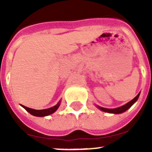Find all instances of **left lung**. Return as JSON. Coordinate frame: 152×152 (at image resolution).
<instances>
[{
  "mask_svg": "<svg viewBox=\"0 0 152 152\" xmlns=\"http://www.w3.org/2000/svg\"><path fill=\"white\" fill-rule=\"evenodd\" d=\"M139 96V94L134 98L133 100H132L131 101H129V103H127L126 104H125L124 106H122L120 107H118V108L116 109H107V108H103V107H98V108L101 110L102 111H104V112H107V113H122L125 112L128 109H129L133 105L135 102L137 101L138 100V98Z\"/></svg>",
  "mask_w": 152,
  "mask_h": 152,
  "instance_id": "1",
  "label": "left lung"
}]
</instances>
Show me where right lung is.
<instances>
[{
	"instance_id": "right-lung-1",
	"label": "right lung",
	"mask_w": 152,
	"mask_h": 152,
	"mask_svg": "<svg viewBox=\"0 0 152 152\" xmlns=\"http://www.w3.org/2000/svg\"><path fill=\"white\" fill-rule=\"evenodd\" d=\"M59 105H60V103H58L57 105L54 106L53 107H51V108H49V109H45V110H34V109L29 108V107H25V106H23V105L22 107H23L26 111H28L29 113L33 115V116H45L53 113L54 112H56V111L57 110V109L58 108V107H59Z\"/></svg>"
}]
</instances>
